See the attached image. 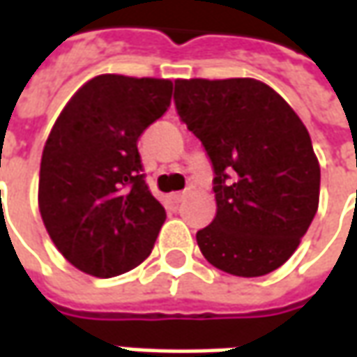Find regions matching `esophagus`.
Wrapping results in <instances>:
<instances>
[{"mask_svg":"<svg viewBox=\"0 0 357 357\" xmlns=\"http://www.w3.org/2000/svg\"><path fill=\"white\" fill-rule=\"evenodd\" d=\"M185 197H188V193H185V191H178V193H172V195H169L172 203H176V205H179L181 201H185Z\"/></svg>","mask_w":357,"mask_h":357,"instance_id":"1","label":"esophagus"}]
</instances>
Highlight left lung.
<instances>
[{"mask_svg":"<svg viewBox=\"0 0 357 357\" xmlns=\"http://www.w3.org/2000/svg\"><path fill=\"white\" fill-rule=\"evenodd\" d=\"M181 123L213 166L217 217L197 232L201 254L238 278L278 270L319 209L321 168L297 113L252 77L176 79Z\"/></svg>","mask_w":357,"mask_h":357,"instance_id":"left-lung-1","label":"left lung"}]
</instances>
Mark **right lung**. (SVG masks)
Returning a JSON list of instances; mask_svg holds the SVG:
<instances>
[{"label": "right lung", "instance_id": "add662e5", "mask_svg": "<svg viewBox=\"0 0 357 357\" xmlns=\"http://www.w3.org/2000/svg\"><path fill=\"white\" fill-rule=\"evenodd\" d=\"M169 99V79L103 74L56 119L40 160L38 209L77 270L115 278L152 252L166 211L148 189L137 142Z\"/></svg>", "mask_w": 357, "mask_h": 357}]
</instances>
